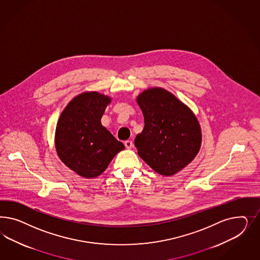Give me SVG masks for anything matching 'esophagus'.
I'll use <instances>...</instances> for the list:
<instances>
[{"mask_svg":"<svg viewBox=\"0 0 260 260\" xmlns=\"http://www.w3.org/2000/svg\"><path fill=\"white\" fill-rule=\"evenodd\" d=\"M124 144H125V147L126 149H132L134 147V143H133V141H129V140H126Z\"/></svg>","mask_w":260,"mask_h":260,"instance_id":"esophagus-1","label":"esophagus"}]
</instances>
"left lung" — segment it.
I'll use <instances>...</instances> for the list:
<instances>
[{
	"mask_svg": "<svg viewBox=\"0 0 260 260\" xmlns=\"http://www.w3.org/2000/svg\"><path fill=\"white\" fill-rule=\"evenodd\" d=\"M145 126L134 145L138 155L162 175H173L194 159L202 134L193 112L173 93L152 87L138 95Z\"/></svg>",
	"mask_w": 260,
	"mask_h": 260,
	"instance_id": "8db88e82",
	"label": "left lung"
}]
</instances>
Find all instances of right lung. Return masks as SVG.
<instances>
[{
    "label": "right lung",
    "instance_id": "add662e5",
    "mask_svg": "<svg viewBox=\"0 0 260 260\" xmlns=\"http://www.w3.org/2000/svg\"><path fill=\"white\" fill-rule=\"evenodd\" d=\"M111 99L96 91L74 97L58 120L57 154L64 165L85 178L100 175L119 151L122 142L102 126L101 118Z\"/></svg>",
    "mask_w": 260,
    "mask_h": 260
}]
</instances>
